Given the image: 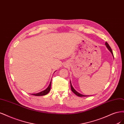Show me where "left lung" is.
I'll use <instances>...</instances> for the list:
<instances>
[{
	"instance_id": "left-lung-1",
	"label": "left lung",
	"mask_w": 124,
	"mask_h": 124,
	"mask_svg": "<svg viewBox=\"0 0 124 124\" xmlns=\"http://www.w3.org/2000/svg\"><path fill=\"white\" fill-rule=\"evenodd\" d=\"M105 45H106V47H107V48H108V50L111 52V53L112 54V55L113 56V54L112 50L110 46L108 44V43L107 42H106V43H105ZM70 87H71V91H72V92H73L74 94H75L77 96H79V97H86V96H89V95H88V96H87V95H82V94H80V93H79V92H78L77 91H76V90H75V89L74 88L73 86H72V85H71V81H70Z\"/></svg>"
}]
</instances>
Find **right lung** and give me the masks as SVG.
I'll list each match as a JSON object with an SVG mask.
<instances>
[{
  "instance_id": "right-lung-1",
  "label": "right lung",
  "mask_w": 124,
  "mask_h": 124,
  "mask_svg": "<svg viewBox=\"0 0 124 124\" xmlns=\"http://www.w3.org/2000/svg\"><path fill=\"white\" fill-rule=\"evenodd\" d=\"M51 83V81L49 83V85H48V86L47 87L46 89L41 92H39L38 93H36V94H32V95H35V96H44V95H45L47 94L49 92V91L50 90Z\"/></svg>"
}]
</instances>
